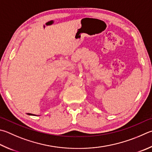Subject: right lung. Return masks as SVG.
Wrapping results in <instances>:
<instances>
[{
    "mask_svg": "<svg viewBox=\"0 0 152 152\" xmlns=\"http://www.w3.org/2000/svg\"><path fill=\"white\" fill-rule=\"evenodd\" d=\"M28 115H34V114H30V113H28V114H27Z\"/></svg>",
    "mask_w": 152,
    "mask_h": 152,
    "instance_id": "add662e5",
    "label": "right lung"
}]
</instances>
